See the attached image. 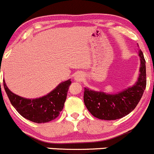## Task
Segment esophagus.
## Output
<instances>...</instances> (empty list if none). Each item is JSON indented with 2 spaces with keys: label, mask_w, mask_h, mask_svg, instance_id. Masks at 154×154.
Here are the masks:
<instances>
[{
  "label": "esophagus",
  "mask_w": 154,
  "mask_h": 154,
  "mask_svg": "<svg viewBox=\"0 0 154 154\" xmlns=\"http://www.w3.org/2000/svg\"><path fill=\"white\" fill-rule=\"evenodd\" d=\"M74 78H75V80L78 81V82H80V81H82V79H83L84 75L83 74L81 73V72H78V73L75 74V77Z\"/></svg>",
  "instance_id": "esophagus-1"
}]
</instances>
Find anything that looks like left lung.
Instances as JSON below:
<instances>
[{
    "label": "left lung",
    "instance_id": "left-lung-1",
    "mask_svg": "<svg viewBox=\"0 0 154 154\" xmlns=\"http://www.w3.org/2000/svg\"><path fill=\"white\" fill-rule=\"evenodd\" d=\"M140 68L137 82L131 88L116 94H107L85 88L84 101L89 112L96 118L116 120L125 116L135 109L146 88V66L142 50H139Z\"/></svg>",
    "mask_w": 154,
    "mask_h": 154
}]
</instances>
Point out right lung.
Returning <instances> with one entry per match:
<instances>
[{
  "instance_id": "add662e5",
  "label": "right lung",
  "mask_w": 154,
  "mask_h": 154,
  "mask_svg": "<svg viewBox=\"0 0 154 154\" xmlns=\"http://www.w3.org/2000/svg\"><path fill=\"white\" fill-rule=\"evenodd\" d=\"M70 84L71 81L69 79L61 82L46 96L29 99L11 92L4 80V89L12 105L22 116L35 123L49 122L59 116L64 107Z\"/></svg>"
}]
</instances>
